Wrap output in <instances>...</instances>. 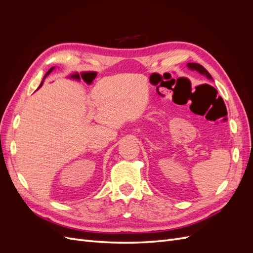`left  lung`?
Listing matches in <instances>:
<instances>
[{
	"label": "left lung",
	"instance_id": "1",
	"mask_svg": "<svg viewBox=\"0 0 253 253\" xmlns=\"http://www.w3.org/2000/svg\"><path fill=\"white\" fill-rule=\"evenodd\" d=\"M187 65H188V67L190 68V70H192V71H197V72L200 73V74H202V75L206 76V77L208 78V79L213 80V79H212V77H211V75L209 74V72L207 71L206 68H205L204 66H202L201 64H197V63H188Z\"/></svg>",
	"mask_w": 253,
	"mask_h": 253
}]
</instances>
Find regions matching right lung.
I'll list each match as a JSON object with an SVG mask.
<instances>
[{
  "label": "right lung",
  "mask_w": 253,
  "mask_h": 253,
  "mask_svg": "<svg viewBox=\"0 0 253 253\" xmlns=\"http://www.w3.org/2000/svg\"><path fill=\"white\" fill-rule=\"evenodd\" d=\"M53 68H55V67H51V68H49V71H48V72H47L46 74H45V76H44V78H43V80H44L45 78H46V77H47V76H48V75H49V74H50V73L52 72V70H53ZM42 84H43V81L41 82V84H40V86H39V87H41V86H42Z\"/></svg>",
  "instance_id": "obj_1"
}]
</instances>
